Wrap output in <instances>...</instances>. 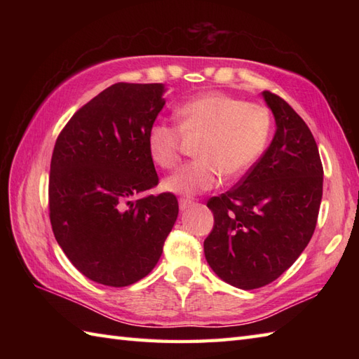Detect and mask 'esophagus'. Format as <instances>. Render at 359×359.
I'll list each match as a JSON object with an SVG mask.
<instances>
[{
	"label": "esophagus",
	"instance_id": "esophagus-1",
	"mask_svg": "<svg viewBox=\"0 0 359 359\" xmlns=\"http://www.w3.org/2000/svg\"><path fill=\"white\" fill-rule=\"evenodd\" d=\"M193 205H194V202H193L191 199H185V197H184V199H180V201H179V207H180V210H182V211H185V210H188V208H191Z\"/></svg>",
	"mask_w": 359,
	"mask_h": 359
}]
</instances>
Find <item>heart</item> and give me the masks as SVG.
Masks as SVG:
<instances>
[{
    "label": "heart",
    "mask_w": 359,
    "mask_h": 359,
    "mask_svg": "<svg viewBox=\"0 0 359 359\" xmlns=\"http://www.w3.org/2000/svg\"><path fill=\"white\" fill-rule=\"evenodd\" d=\"M180 126L157 121L148 131L149 156L157 166L179 165L187 137H202L196 162L168 177L166 191L193 196L216 188L222 174L238 179L253 166L270 142L273 120L262 104L247 103L222 93L201 94L179 109Z\"/></svg>",
    "instance_id": "b5f03b06"
}]
</instances>
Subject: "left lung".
<instances>
[{
    "label": "left lung",
    "mask_w": 359,
    "mask_h": 359,
    "mask_svg": "<svg viewBox=\"0 0 359 359\" xmlns=\"http://www.w3.org/2000/svg\"><path fill=\"white\" fill-rule=\"evenodd\" d=\"M262 97L276 133L262 157L230 191L211 197L215 226L207 262L233 287L270 284L293 265L313 236L323 199V163L313 134L285 100Z\"/></svg>",
    "instance_id": "obj_1"
}]
</instances>
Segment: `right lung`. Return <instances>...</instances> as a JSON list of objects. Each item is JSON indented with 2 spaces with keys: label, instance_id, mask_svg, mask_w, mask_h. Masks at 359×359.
<instances>
[{
  "label": "right lung",
  "instance_id": "add662e5",
  "mask_svg": "<svg viewBox=\"0 0 359 359\" xmlns=\"http://www.w3.org/2000/svg\"><path fill=\"white\" fill-rule=\"evenodd\" d=\"M162 83H116L60 133L50 160L49 217L67 259L90 280L126 287L154 269L179 215L147 137L165 104Z\"/></svg>",
  "mask_w": 359,
  "mask_h": 359
}]
</instances>
